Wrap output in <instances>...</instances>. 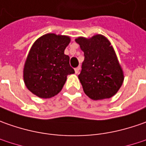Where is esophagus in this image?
I'll return each instance as SVG.
<instances>
[{
    "instance_id": "obj_1",
    "label": "esophagus",
    "mask_w": 146,
    "mask_h": 146,
    "mask_svg": "<svg viewBox=\"0 0 146 146\" xmlns=\"http://www.w3.org/2000/svg\"><path fill=\"white\" fill-rule=\"evenodd\" d=\"M80 69H81V67H78V68H76L74 70H75V73L76 74H78L79 73V71H80Z\"/></svg>"
}]
</instances>
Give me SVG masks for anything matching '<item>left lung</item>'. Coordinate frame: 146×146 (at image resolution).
<instances>
[{
	"mask_svg": "<svg viewBox=\"0 0 146 146\" xmlns=\"http://www.w3.org/2000/svg\"><path fill=\"white\" fill-rule=\"evenodd\" d=\"M75 41L84 52L78 78L83 90L93 100L110 98L118 92L124 76L111 43L102 35L78 37Z\"/></svg>",
	"mask_w": 146,
	"mask_h": 146,
	"instance_id": "left-lung-1",
	"label": "left lung"
}]
</instances>
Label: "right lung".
<instances>
[{
	"label": "right lung",
	"mask_w": 146,
	"mask_h": 146,
	"mask_svg": "<svg viewBox=\"0 0 146 146\" xmlns=\"http://www.w3.org/2000/svg\"><path fill=\"white\" fill-rule=\"evenodd\" d=\"M67 35L46 34L33 43L23 68L27 88L41 98H50L63 88L68 74L74 73L64 49L70 43Z\"/></svg>",
	"instance_id": "obj_1"
}]
</instances>
